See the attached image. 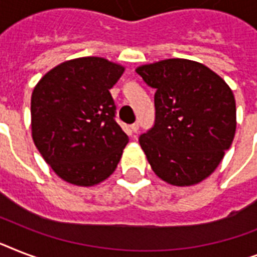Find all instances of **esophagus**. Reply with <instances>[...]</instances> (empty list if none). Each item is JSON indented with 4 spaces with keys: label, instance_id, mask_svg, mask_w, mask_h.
<instances>
[{
    "label": "esophagus",
    "instance_id": "obj_1",
    "mask_svg": "<svg viewBox=\"0 0 257 257\" xmlns=\"http://www.w3.org/2000/svg\"><path fill=\"white\" fill-rule=\"evenodd\" d=\"M131 129H132L133 133H137V131H139V122H135V124L131 125Z\"/></svg>",
    "mask_w": 257,
    "mask_h": 257
}]
</instances>
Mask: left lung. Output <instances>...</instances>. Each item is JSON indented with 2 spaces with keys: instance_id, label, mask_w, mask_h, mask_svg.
Wrapping results in <instances>:
<instances>
[{
  "instance_id": "1",
  "label": "left lung",
  "mask_w": 257,
  "mask_h": 257,
  "mask_svg": "<svg viewBox=\"0 0 257 257\" xmlns=\"http://www.w3.org/2000/svg\"><path fill=\"white\" fill-rule=\"evenodd\" d=\"M156 89V120L139 143L152 171L175 187H191L215 172L236 132V102L208 66L168 58L136 68Z\"/></svg>"
}]
</instances>
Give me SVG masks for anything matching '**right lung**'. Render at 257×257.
Wrapping results in <instances>:
<instances>
[{
    "label": "right lung",
    "mask_w": 257,
    "mask_h": 257,
    "mask_svg": "<svg viewBox=\"0 0 257 257\" xmlns=\"http://www.w3.org/2000/svg\"><path fill=\"white\" fill-rule=\"evenodd\" d=\"M125 68L102 57L54 66L32 93V139L64 181L100 184L116 171L129 137L114 120L112 88Z\"/></svg>",
    "instance_id": "right-lung-1"
}]
</instances>
